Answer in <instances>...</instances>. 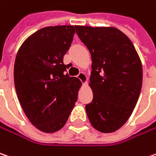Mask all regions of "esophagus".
<instances>
[{
	"label": "esophagus",
	"instance_id": "1",
	"mask_svg": "<svg viewBox=\"0 0 156 156\" xmlns=\"http://www.w3.org/2000/svg\"><path fill=\"white\" fill-rule=\"evenodd\" d=\"M78 78H79V80H80L82 83H84V84H86V83L87 82V75H86L84 72H80V73L78 75Z\"/></svg>",
	"mask_w": 156,
	"mask_h": 156
}]
</instances>
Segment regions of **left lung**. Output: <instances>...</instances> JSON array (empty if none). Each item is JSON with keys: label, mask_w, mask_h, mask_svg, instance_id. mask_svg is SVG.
Listing matches in <instances>:
<instances>
[{"label": "left lung", "mask_w": 156, "mask_h": 156, "mask_svg": "<svg viewBox=\"0 0 156 156\" xmlns=\"http://www.w3.org/2000/svg\"><path fill=\"white\" fill-rule=\"evenodd\" d=\"M76 32L90 51L89 86L94 98L86 105L97 131L114 133L129 119L142 87V64L131 40L115 27L76 25Z\"/></svg>", "instance_id": "8db88e82"}]
</instances>
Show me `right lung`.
<instances>
[{
  "label": "right lung",
  "mask_w": 156,
  "mask_h": 156,
  "mask_svg": "<svg viewBox=\"0 0 156 156\" xmlns=\"http://www.w3.org/2000/svg\"><path fill=\"white\" fill-rule=\"evenodd\" d=\"M76 25L42 28L29 36L16 54L14 82L24 114L46 133L61 130L78 100L82 85L65 74L63 56L69 50Z\"/></svg>",
  "instance_id": "add662e5"
}]
</instances>
